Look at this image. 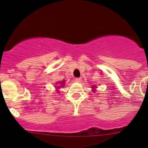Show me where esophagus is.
I'll use <instances>...</instances> for the list:
<instances>
[{
  "instance_id": "obj_1",
  "label": "esophagus",
  "mask_w": 148,
  "mask_h": 148,
  "mask_svg": "<svg viewBox=\"0 0 148 148\" xmlns=\"http://www.w3.org/2000/svg\"><path fill=\"white\" fill-rule=\"evenodd\" d=\"M82 80V79L80 77V78H76L75 79V82H81Z\"/></svg>"
}]
</instances>
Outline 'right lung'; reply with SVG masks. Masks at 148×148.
<instances>
[{
	"label": "right lung",
	"instance_id": "1",
	"mask_svg": "<svg viewBox=\"0 0 148 148\" xmlns=\"http://www.w3.org/2000/svg\"><path fill=\"white\" fill-rule=\"evenodd\" d=\"M63 82H62V84H63Z\"/></svg>",
	"mask_w": 148,
	"mask_h": 148
}]
</instances>
